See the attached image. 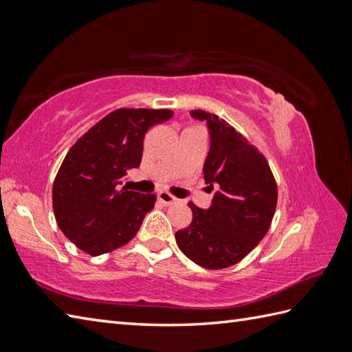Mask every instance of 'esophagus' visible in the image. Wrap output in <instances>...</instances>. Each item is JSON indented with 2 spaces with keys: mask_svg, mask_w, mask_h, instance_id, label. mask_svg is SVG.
Instances as JSON below:
<instances>
[{
  "mask_svg": "<svg viewBox=\"0 0 352 352\" xmlns=\"http://www.w3.org/2000/svg\"><path fill=\"white\" fill-rule=\"evenodd\" d=\"M157 198H158L160 203L164 204V206H170L172 203L177 201V198H175L174 195H172V194L166 192V190H160V192L157 194Z\"/></svg>",
  "mask_w": 352,
  "mask_h": 352,
  "instance_id": "obj_1",
  "label": "esophagus"
}]
</instances>
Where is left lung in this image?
Segmentation results:
<instances>
[{
  "instance_id": "8db88e82",
  "label": "left lung",
  "mask_w": 352,
  "mask_h": 352,
  "mask_svg": "<svg viewBox=\"0 0 352 352\" xmlns=\"http://www.w3.org/2000/svg\"><path fill=\"white\" fill-rule=\"evenodd\" d=\"M206 121L210 146L203 164L204 182L217 188L208 209H192V221L175 232L182 252L206 270H223L246 257L271 226L277 184L257 148L214 113L190 111Z\"/></svg>"
}]
</instances>
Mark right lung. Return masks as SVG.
Here are the masks:
<instances>
[{
    "instance_id": "right-lung-1",
    "label": "right lung",
    "mask_w": 352,
    "mask_h": 352,
    "mask_svg": "<svg viewBox=\"0 0 352 352\" xmlns=\"http://www.w3.org/2000/svg\"><path fill=\"white\" fill-rule=\"evenodd\" d=\"M172 115L169 109H117L70 148L55 177L52 204L58 228L81 251L101 255L135 237L155 195L121 183L142 162L146 132Z\"/></svg>"
}]
</instances>
